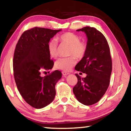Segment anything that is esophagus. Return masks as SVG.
Returning a JSON list of instances; mask_svg holds the SVG:
<instances>
[{"mask_svg": "<svg viewBox=\"0 0 131 131\" xmlns=\"http://www.w3.org/2000/svg\"><path fill=\"white\" fill-rule=\"evenodd\" d=\"M62 75H63V76H67V75L69 74V73L66 72H65V71H63V72H62Z\"/></svg>", "mask_w": 131, "mask_h": 131, "instance_id": "1", "label": "esophagus"}]
</instances>
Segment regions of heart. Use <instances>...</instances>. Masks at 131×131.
I'll return each mask as SVG.
<instances>
[{"label": "heart", "instance_id": "b5f03b06", "mask_svg": "<svg viewBox=\"0 0 131 131\" xmlns=\"http://www.w3.org/2000/svg\"><path fill=\"white\" fill-rule=\"evenodd\" d=\"M57 40L61 44L69 46V55L71 57L61 58L55 62L56 68L62 70L69 71L76 63V58L81 59L84 57L87 50V45L85 42L80 41V38L76 34L72 32H66L58 37ZM47 51L50 56L52 58H56L58 55V46L57 41L52 39L47 44Z\"/></svg>", "mask_w": 131, "mask_h": 131}]
</instances>
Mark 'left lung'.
Listing matches in <instances>:
<instances>
[{
	"label": "left lung",
	"instance_id": "1",
	"mask_svg": "<svg viewBox=\"0 0 131 131\" xmlns=\"http://www.w3.org/2000/svg\"><path fill=\"white\" fill-rule=\"evenodd\" d=\"M77 31L85 32L88 40L87 52L75 69L87 76L81 78L75 74L78 81L73 91L78 101L90 106L100 101L107 90L112 70V58L107 40L101 32L89 26Z\"/></svg>",
	"mask_w": 131,
	"mask_h": 131
}]
</instances>
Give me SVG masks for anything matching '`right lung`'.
<instances>
[{
    "instance_id": "right-lung-1",
    "label": "right lung",
    "mask_w": 131,
    "mask_h": 131,
    "mask_svg": "<svg viewBox=\"0 0 131 131\" xmlns=\"http://www.w3.org/2000/svg\"><path fill=\"white\" fill-rule=\"evenodd\" d=\"M61 30L39 27L25 30L15 47L13 58L15 83L24 100L34 108L46 107L56 94L55 86L62 73L57 70L44 77L41 73L54 66L47 44Z\"/></svg>"
}]
</instances>
